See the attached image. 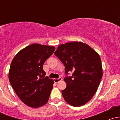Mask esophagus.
<instances>
[{
  "mask_svg": "<svg viewBox=\"0 0 120 120\" xmlns=\"http://www.w3.org/2000/svg\"><path fill=\"white\" fill-rule=\"evenodd\" d=\"M62 79V78L61 77H59V78H55L54 79H53V81H54L55 83H57V82H59L60 81H61Z\"/></svg>",
  "mask_w": 120,
  "mask_h": 120,
  "instance_id": "34e87169",
  "label": "esophagus"
}]
</instances>
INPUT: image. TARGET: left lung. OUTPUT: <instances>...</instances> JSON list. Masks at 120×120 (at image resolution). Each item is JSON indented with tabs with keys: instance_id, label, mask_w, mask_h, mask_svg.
Masks as SVG:
<instances>
[{
	"instance_id": "1",
	"label": "left lung",
	"mask_w": 120,
	"mask_h": 120,
	"mask_svg": "<svg viewBox=\"0 0 120 120\" xmlns=\"http://www.w3.org/2000/svg\"><path fill=\"white\" fill-rule=\"evenodd\" d=\"M54 53L65 66L67 87L61 91L65 100L74 107L84 105L96 93L102 78L100 56L80 42L60 45ZM69 71L73 72L71 76H68Z\"/></svg>"
}]
</instances>
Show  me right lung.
<instances>
[{
	"label": "right lung",
	"mask_w": 120,
	"mask_h": 120,
	"mask_svg": "<svg viewBox=\"0 0 120 120\" xmlns=\"http://www.w3.org/2000/svg\"><path fill=\"white\" fill-rule=\"evenodd\" d=\"M55 50L53 46L34 43L17 53L12 60L9 80L23 103L33 108L45 105L53 87V79L46 77L43 65Z\"/></svg>",
	"instance_id": "add662e5"
}]
</instances>
